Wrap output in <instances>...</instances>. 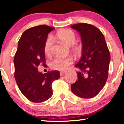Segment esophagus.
Returning a JSON list of instances; mask_svg holds the SVG:
<instances>
[{"label":"esophagus","mask_w":124,"mask_h":124,"mask_svg":"<svg viewBox=\"0 0 124 124\" xmlns=\"http://www.w3.org/2000/svg\"><path fill=\"white\" fill-rule=\"evenodd\" d=\"M65 73H66V72H60V75H61V76H63V75H65Z\"/></svg>","instance_id":"obj_1"}]
</instances>
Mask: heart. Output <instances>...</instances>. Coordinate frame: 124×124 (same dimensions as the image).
<instances>
[{
	"instance_id": "heart-1",
	"label": "heart",
	"mask_w": 124,
	"mask_h": 124,
	"mask_svg": "<svg viewBox=\"0 0 124 124\" xmlns=\"http://www.w3.org/2000/svg\"><path fill=\"white\" fill-rule=\"evenodd\" d=\"M56 37L62 43L69 46H72L76 41V35L75 32L69 29L62 30L59 31L56 34ZM52 46V39L51 37H48L46 38L44 46V53L47 56L51 55ZM74 48L76 51H79L80 49V46L79 45H75ZM72 63L73 59L72 58L56 56L51 61L50 66L54 70H64L68 69Z\"/></svg>"
}]
</instances>
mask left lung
<instances>
[{
  "instance_id": "1",
  "label": "left lung",
  "mask_w": 124,
  "mask_h": 124,
  "mask_svg": "<svg viewBox=\"0 0 124 124\" xmlns=\"http://www.w3.org/2000/svg\"><path fill=\"white\" fill-rule=\"evenodd\" d=\"M71 27L80 33L82 42V58L75 65L80 71L71 90L77 96L90 99L99 93L107 80L109 51L103 34L94 25L78 23Z\"/></svg>"
}]
</instances>
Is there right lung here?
Listing matches in <instances>:
<instances>
[{
    "label": "right lung",
    "instance_id": "right-lung-1",
    "mask_svg": "<svg viewBox=\"0 0 124 124\" xmlns=\"http://www.w3.org/2000/svg\"><path fill=\"white\" fill-rule=\"evenodd\" d=\"M55 28L46 25L28 28L21 35L14 58L15 78L23 94L33 103H41L52 96V83L60 78L54 70L42 74L38 66L45 62L44 46L48 33Z\"/></svg>",
    "mask_w": 124,
    "mask_h": 124
}]
</instances>
